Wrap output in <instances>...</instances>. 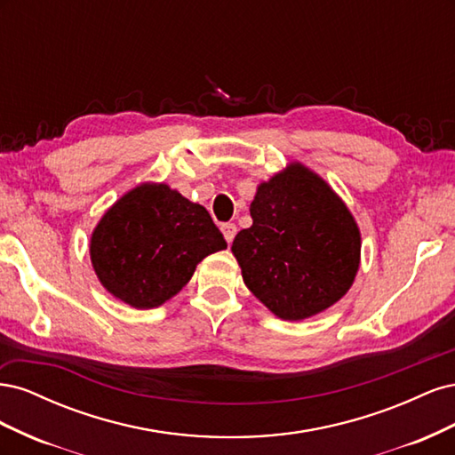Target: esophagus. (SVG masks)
Masks as SVG:
<instances>
[{
    "instance_id": "34e87169",
    "label": "esophagus",
    "mask_w": 455,
    "mask_h": 455,
    "mask_svg": "<svg viewBox=\"0 0 455 455\" xmlns=\"http://www.w3.org/2000/svg\"><path fill=\"white\" fill-rule=\"evenodd\" d=\"M222 233H224L226 241H228V243H231V241H233V237L237 235V226H235V224H231V222L222 224Z\"/></svg>"
}]
</instances>
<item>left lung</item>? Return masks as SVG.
I'll return each mask as SVG.
<instances>
[{"label":"left lung","mask_w":455,"mask_h":455,"mask_svg":"<svg viewBox=\"0 0 455 455\" xmlns=\"http://www.w3.org/2000/svg\"><path fill=\"white\" fill-rule=\"evenodd\" d=\"M252 226L231 244L251 292L284 321H301L346 296L361 233L323 178L294 163L259 184Z\"/></svg>","instance_id":"obj_1"}]
</instances>
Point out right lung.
<instances>
[{
    "label": "right lung",
    "mask_w": 455,
    "mask_h": 455,
    "mask_svg": "<svg viewBox=\"0 0 455 455\" xmlns=\"http://www.w3.org/2000/svg\"><path fill=\"white\" fill-rule=\"evenodd\" d=\"M226 246L204 206L164 184H142L102 216L91 259L108 292L151 309L180 292L204 256Z\"/></svg>",
    "instance_id": "right-lung-1"
}]
</instances>
